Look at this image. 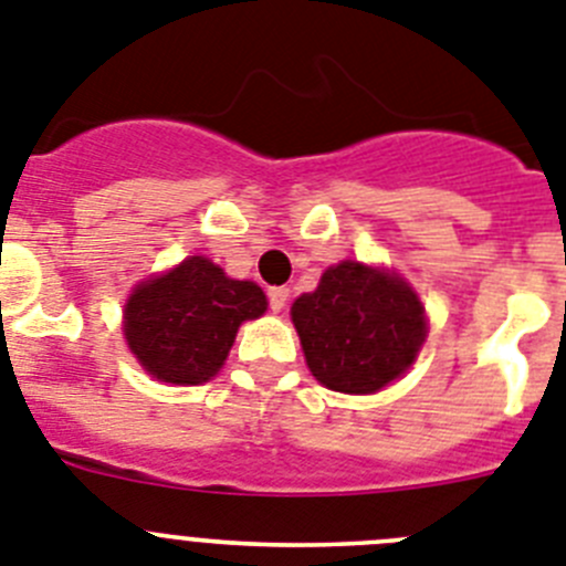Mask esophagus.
Segmentation results:
<instances>
[{"label":"esophagus","mask_w":566,"mask_h":566,"mask_svg":"<svg viewBox=\"0 0 566 566\" xmlns=\"http://www.w3.org/2000/svg\"><path fill=\"white\" fill-rule=\"evenodd\" d=\"M290 290L287 287H270L268 290V302H270V311L273 313H282L284 304H287Z\"/></svg>","instance_id":"esophagus-1"}]
</instances>
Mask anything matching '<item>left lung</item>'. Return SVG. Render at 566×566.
<instances>
[{
  "label": "left lung",
  "mask_w": 566,
  "mask_h": 566,
  "mask_svg": "<svg viewBox=\"0 0 566 566\" xmlns=\"http://www.w3.org/2000/svg\"><path fill=\"white\" fill-rule=\"evenodd\" d=\"M313 376L327 390L367 396L405 376L427 338L416 290L392 270L338 262L290 307Z\"/></svg>",
  "instance_id": "8db88e82"
}]
</instances>
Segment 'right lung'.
I'll list each match as a JSON object with an SVG mask.
<instances>
[{"label":"right lung","mask_w":566,"mask_h":566,"mask_svg":"<svg viewBox=\"0 0 566 566\" xmlns=\"http://www.w3.org/2000/svg\"><path fill=\"white\" fill-rule=\"evenodd\" d=\"M268 311L255 282L230 279L205 255L136 284L125 304V338L156 381L201 385L222 370L248 318Z\"/></svg>","instance_id":"obj_1"}]
</instances>
